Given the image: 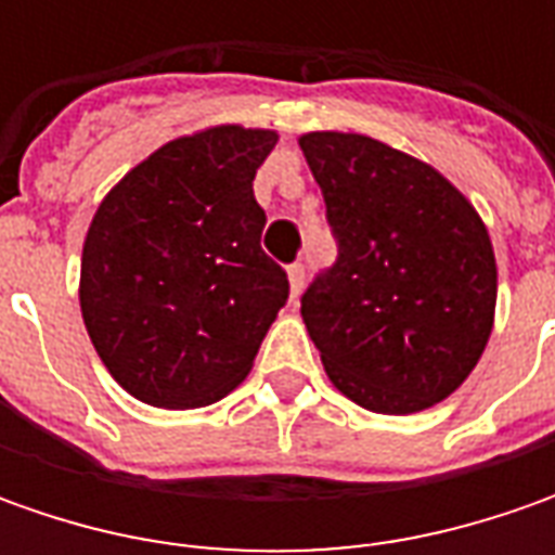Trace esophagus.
Returning <instances> with one entry per match:
<instances>
[{"instance_id": "obj_1", "label": "esophagus", "mask_w": 555, "mask_h": 555, "mask_svg": "<svg viewBox=\"0 0 555 555\" xmlns=\"http://www.w3.org/2000/svg\"><path fill=\"white\" fill-rule=\"evenodd\" d=\"M287 278H289V296H293V299H299V293H302V287H306V266H302V262H293V266L287 268Z\"/></svg>"}]
</instances>
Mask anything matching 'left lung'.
<instances>
[{
    "label": "left lung",
    "mask_w": 555,
    "mask_h": 555,
    "mask_svg": "<svg viewBox=\"0 0 555 555\" xmlns=\"http://www.w3.org/2000/svg\"><path fill=\"white\" fill-rule=\"evenodd\" d=\"M339 256L302 293L333 386L373 414H416L479 364L498 266L473 203L429 163L354 132L299 139Z\"/></svg>",
    "instance_id": "left-lung-1"
}]
</instances>
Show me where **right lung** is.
I'll return each instance as SVG.
<instances>
[{
	"label": "right lung",
	"mask_w": 555,
	"mask_h": 555,
	"mask_svg": "<svg viewBox=\"0 0 555 555\" xmlns=\"http://www.w3.org/2000/svg\"><path fill=\"white\" fill-rule=\"evenodd\" d=\"M274 144L271 129H203L163 144L98 206L79 309L104 367L144 404L219 401L287 306V271L259 246L266 209L253 197Z\"/></svg>",
	"instance_id": "add662e5"
}]
</instances>
